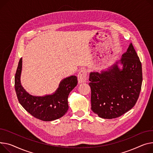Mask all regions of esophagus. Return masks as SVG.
<instances>
[{"mask_svg": "<svg viewBox=\"0 0 153 153\" xmlns=\"http://www.w3.org/2000/svg\"><path fill=\"white\" fill-rule=\"evenodd\" d=\"M87 76V72L85 69L80 70V72L78 74V76H77L79 84H81V83L86 82Z\"/></svg>", "mask_w": 153, "mask_h": 153, "instance_id": "obj_1", "label": "esophagus"}]
</instances>
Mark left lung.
Returning a JSON list of instances; mask_svg holds the SVG:
<instances>
[{"mask_svg":"<svg viewBox=\"0 0 153 153\" xmlns=\"http://www.w3.org/2000/svg\"><path fill=\"white\" fill-rule=\"evenodd\" d=\"M123 65L120 70L117 64ZM91 109L99 117L114 119L120 117L136 104L141 88V63L131 43L122 58L108 71L91 72Z\"/></svg>","mask_w":153,"mask_h":153,"instance_id":"8db88e82","label":"left lung"}]
</instances>
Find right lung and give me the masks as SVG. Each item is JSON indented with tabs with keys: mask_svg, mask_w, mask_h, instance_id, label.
<instances>
[{
	"mask_svg": "<svg viewBox=\"0 0 153 153\" xmlns=\"http://www.w3.org/2000/svg\"><path fill=\"white\" fill-rule=\"evenodd\" d=\"M22 69L21 58L15 76V88L19 103L25 110L34 117L44 121H52L63 116L69 108V94L77 85V77L71 76L64 79L52 95L35 97L29 94L21 84Z\"/></svg>",
	"mask_w": 153,
	"mask_h": 153,
	"instance_id": "right-lung-1",
	"label": "right lung"
}]
</instances>
